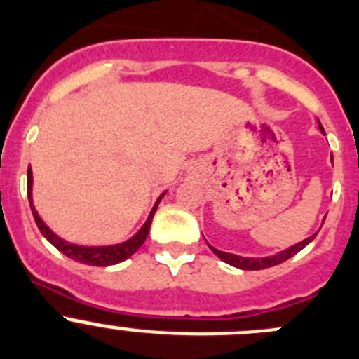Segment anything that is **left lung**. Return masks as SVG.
<instances>
[{"label":"left lung","instance_id":"left-lung-1","mask_svg":"<svg viewBox=\"0 0 359 359\" xmlns=\"http://www.w3.org/2000/svg\"><path fill=\"white\" fill-rule=\"evenodd\" d=\"M320 130L324 133L323 126H320ZM333 159V157H331ZM317 233H313V236L306 237L304 241H301V243L294 244V246L287 248V250L280 251V253H276V255H271V257H260V259H251V257H239V255H233V253H226V251H219L216 250V248H212L209 244L210 250L216 253L217 257H219L223 262L230 264V266L233 267H239V269H244V271H259V269H267V267H273V266H278V264L285 262V260H289L290 257H294L296 253H299L301 250H303L306 244H310L311 241L316 239Z\"/></svg>","mask_w":359,"mask_h":359}]
</instances>
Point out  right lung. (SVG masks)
<instances>
[{
    "label": "right lung",
    "instance_id": "1",
    "mask_svg": "<svg viewBox=\"0 0 359 359\" xmlns=\"http://www.w3.org/2000/svg\"><path fill=\"white\" fill-rule=\"evenodd\" d=\"M32 184H33V175H32V168H28V200H29V207H32V212L33 217H35V223L39 226V230L42 232V236L63 253L67 255L69 259L76 260V262H81V264H88V266H100V267H106V266H113V264H118L123 262L126 259H129L130 255H134L136 251L140 250L143 243H145L147 236H149V230H150V223H152V217L156 214L157 205H159L161 198L164 196L163 195L157 198L156 205L152 207L150 210L149 217H147L145 225L138 230L136 236H133L130 239H127L126 243H120V244H111V246H79V244H72V243H67L63 241L62 237L56 236L51 229H49L46 223L42 221V217L39 216V212L35 210L32 202Z\"/></svg>",
    "mask_w": 359,
    "mask_h": 359
}]
</instances>
